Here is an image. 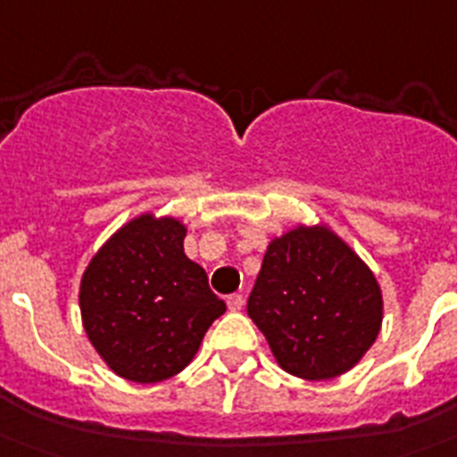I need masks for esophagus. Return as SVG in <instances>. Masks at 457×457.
<instances>
[{"label":"esophagus","mask_w":457,"mask_h":457,"mask_svg":"<svg viewBox=\"0 0 457 457\" xmlns=\"http://www.w3.org/2000/svg\"><path fill=\"white\" fill-rule=\"evenodd\" d=\"M226 303H228V308H231V311H240V308L245 305L243 294H231V296L226 299Z\"/></svg>","instance_id":"esophagus-1"}]
</instances>
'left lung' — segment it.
Masks as SVG:
<instances>
[{"label":"left lung","mask_w":457,"mask_h":457,"mask_svg":"<svg viewBox=\"0 0 457 457\" xmlns=\"http://www.w3.org/2000/svg\"><path fill=\"white\" fill-rule=\"evenodd\" d=\"M285 371L327 380L353 369L383 320L380 287L348 245L324 226L273 240L247 299Z\"/></svg>","instance_id":"left-lung-1"}]
</instances>
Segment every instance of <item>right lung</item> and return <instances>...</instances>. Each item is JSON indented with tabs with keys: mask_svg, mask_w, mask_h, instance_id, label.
<instances>
[{
	"mask_svg": "<svg viewBox=\"0 0 457 457\" xmlns=\"http://www.w3.org/2000/svg\"><path fill=\"white\" fill-rule=\"evenodd\" d=\"M187 228L142 214L123 226L81 278V318L93 348L133 383L182 371L226 303L184 254Z\"/></svg>",
	"mask_w": 457,
	"mask_h": 457,
	"instance_id": "1",
	"label": "right lung"
}]
</instances>
